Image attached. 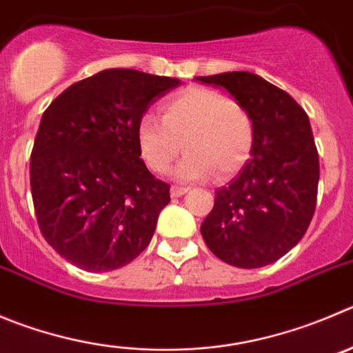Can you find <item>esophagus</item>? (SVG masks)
Here are the masks:
<instances>
[{
  "mask_svg": "<svg viewBox=\"0 0 353 353\" xmlns=\"http://www.w3.org/2000/svg\"><path fill=\"white\" fill-rule=\"evenodd\" d=\"M184 193H188V188H184V186L170 188V196H172V199H179V196H183Z\"/></svg>",
  "mask_w": 353,
  "mask_h": 353,
  "instance_id": "34e87169",
  "label": "esophagus"
}]
</instances>
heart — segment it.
<instances>
[{"mask_svg": "<svg viewBox=\"0 0 353 353\" xmlns=\"http://www.w3.org/2000/svg\"><path fill=\"white\" fill-rule=\"evenodd\" d=\"M254 121L240 102L221 92L190 87L165 99L161 120L146 113L137 123L141 158L153 172H167L181 151L186 154L174 169L179 181H205L217 172L230 177L249 160L254 146Z\"/></svg>", "mask_w": 353, "mask_h": 353, "instance_id": "heart-1", "label": "heart"}]
</instances>
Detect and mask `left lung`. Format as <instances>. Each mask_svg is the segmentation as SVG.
<instances>
[{
    "instance_id": "left-lung-1",
    "label": "left lung",
    "mask_w": 353,
    "mask_h": 353,
    "mask_svg": "<svg viewBox=\"0 0 353 353\" xmlns=\"http://www.w3.org/2000/svg\"><path fill=\"white\" fill-rule=\"evenodd\" d=\"M221 87L254 121L249 161L226 186L200 226L210 251L236 268H261L303 239L315 212L319 154L310 120L298 102L249 71L196 77Z\"/></svg>"
}]
</instances>
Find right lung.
<instances>
[{
	"mask_svg": "<svg viewBox=\"0 0 353 353\" xmlns=\"http://www.w3.org/2000/svg\"><path fill=\"white\" fill-rule=\"evenodd\" d=\"M181 80L104 69L65 88L39 121L31 193L43 236L87 272H111L150 243L170 186L144 165L136 130Z\"/></svg>",
	"mask_w": 353,
	"mask_h": 353,
	"instance_id": "obj_1",
	"label": "right lung"
}]
</instances>
